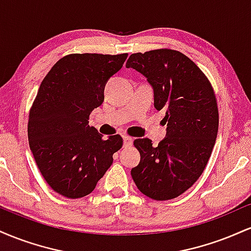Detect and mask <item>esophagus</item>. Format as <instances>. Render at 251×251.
Segmentation results:
<instances>
[{
  "label": "esophagus",
  "mask_w": 251,
  "mask_h": 251,
  "mask_svg": "<svg viewBox=\"0 0 251 251\" xmlns=\"http://www.w3.org/2000/svg\"><path fill=\"white\" fill-rule=\"evenodd\" d=\"M123 139H124V146H125V148L131 146L132 143H133V139H132L131 137H128V135H124Z\"/></svg>",
  "instance_id": "obj_1"
}]
</instances>
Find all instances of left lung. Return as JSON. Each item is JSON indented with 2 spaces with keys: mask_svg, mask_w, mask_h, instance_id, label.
Wrapping results in <instances>:
<instances>
[{
  "mask_svg": "<svg viewBox=\"0 0 251 251\" xmlns=\"http://www.w3.org/2000/svg\"><path fill=\"white\" fill-rule=\"evenodd\" d=\"M126 67L148 79L154 107L165 111L168 126V135L157 148L149 138L134 140L140 162L131 170L132 178L152 200H172L194 185L211 155L218 132L214 89L198 66L178 50L132 54Z\"/></svg>",
  "mask_w": 251,
  "mask_h": 251,
  "instance_id": "left-lung-1",
  "label": "left lung"
}]
</instances>
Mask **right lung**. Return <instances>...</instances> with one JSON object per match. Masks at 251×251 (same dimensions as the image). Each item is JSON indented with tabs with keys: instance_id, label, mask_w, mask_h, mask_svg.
Returning <instances> with one entry per match:
<instances>
[{
	"instance_id": "obj_1",
	"label": "right lung",
	"mask_w": 251,
	"mask_h": 251,
	"mask_svg": "<svg viewBox=\"0 0 251 251\" xmlns=\"http://www.w3.org/2000/svg\"><path fill=\"white\" fill-rule=\"evenodd\" d=\"M126 57L127 53L70 54L40 85L29 112L28 140L45 180L63 197L91 194L122 149L119 134L103 139L88 118L102 103L106 83Z\"/></svg>"
}]
</instances>
